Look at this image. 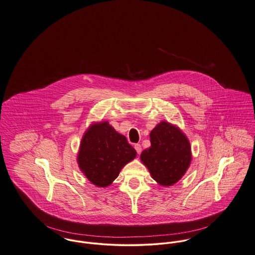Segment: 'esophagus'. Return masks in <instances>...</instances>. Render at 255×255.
<instances>
[{
  "label": "esophagus",
  "mask_w": 255,
  "mask_h": 255,
  "mask_svg": "<svg viewBox=\"0 0 255 255\" xmlns=\"http://www.w3.org/2000/svg\"><path fill=\"white\" fill-rule=\"evenodd\" d=\"M134 147H135V149L137 150V153L138 154H140L141 152V146L140 143H136L135 145H134Z\"/></svg>",
  "instance_id": "34e87169"
}]
</instances>
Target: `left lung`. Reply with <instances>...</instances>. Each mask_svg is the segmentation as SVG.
<instances>
[{
  "instance_id": "1",
  "label": "left lung",
  "mask_w": 255,
  "mask_h": 255,
  "mask_svg": "<svg viewBox=\"0 0 255 255\" xmlns=\"http://www.w3.org/2000/svg\"><path fill=\"white\" fill-rule=\"evenodd\" d=\"M149 138L151 145L142 150L141 162L159 185L172 186L185 175L191 164L190 141L177 126L166 121L158 123Z\"/></svg>"
}]
</instances>
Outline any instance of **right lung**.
Returning a JSON list of instances; mask_svg holds the SVG:
<instances>
[{
    "label": "right lung",
    "mask_w": 255,
    "mask_h": 255,
    "mask_svg": "<svg viewBox=\"0 0 255 255\" xmlns=\"http://www.w3.org/2000/svg\"><path fill=\"white\" fill-rule=\"evenodd\" d=\"M137 155L125 136L115 131L108 121L92 124L79 147L77 161L87 179L95 186L106 188L121 169Z\"/></svg>",
    "instance_id": "right-lung-1"
}]
</instances>
